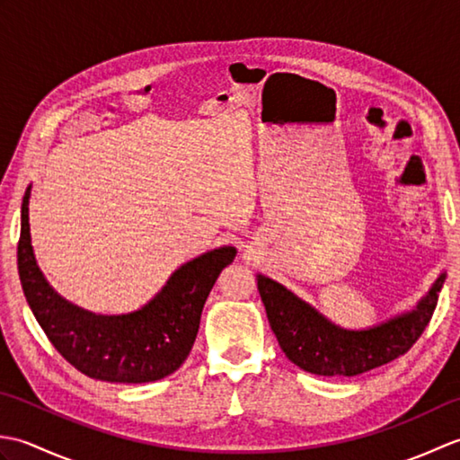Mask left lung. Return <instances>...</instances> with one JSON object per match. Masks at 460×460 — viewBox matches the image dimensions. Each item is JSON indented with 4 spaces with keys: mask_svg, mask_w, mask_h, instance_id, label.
<instances>
[{
    "mask_svg": "<svg viewBox=\"0 0 460 460\" xmlns=\"http://www.w3.org/2000/svg\"><path fill=\"white\" fill-rule=\"evenodd\" d=\"M447 275L441 272L417 306L367 330H346L277 280L257 275V287L285 356L308 374L351 377L409 351L431 320Z\"/></svg>",
    "mask_w": 460,
    "mask_h": 460,
    "instance_id": "1",
    "label": "left lung"
}]
</instances>
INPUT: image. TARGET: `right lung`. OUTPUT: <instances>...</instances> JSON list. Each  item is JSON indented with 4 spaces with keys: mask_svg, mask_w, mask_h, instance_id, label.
Segmentation results:
<instances>
[{
    "mask_svg": "<svg viewBox=\"0 0 460 460\" xmlns=\"http://www.w3.org/2000/svg\"><path fill=\"white\" fill-rule=\"evenodd\" d=\"M29 195L31 185L22 205L19 279L29 308L58 354L81 374L111 384H146L173 374L190 356L205 300L237 249L219 247L185 262L140 310L94 314L57 295L45 280L31 247Z\"/></svg>",
    "mask_w": 460,
    "mask_h": 460,
    "instance_id": "1",
    "label": "right lung"
}]
</instances>
